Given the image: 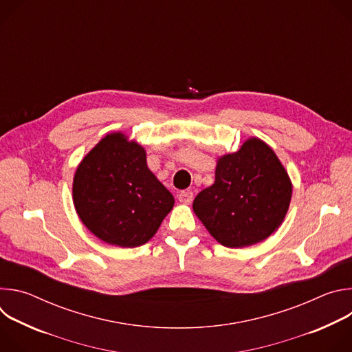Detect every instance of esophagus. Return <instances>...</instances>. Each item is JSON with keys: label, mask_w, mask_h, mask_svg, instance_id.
<instances>
[{"label": "esophagus", "mask_w": 352, "mask_h": 352, "mask_svg": "<svg viewBox=\"0 0 352 352\" xmlns=\"http://www.w3.org/2000/svg\"><path fill=\"white\" fill-rule=\"evenodd\" d=\"M178 200H179L181 204H184V205L192 204V200H193V192H190V190H182V192H179V193H178Z\"/></svg>", "instance_id": "obj_1"}]
</instances>
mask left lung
<instances>
[{
    "label": "left lung",
    "instance_id": "obj_1",
    "mask_svg": "<svg viewBox=\"0 0 352 352\" xmlns=\"http://www.w3.org/2000/svg\"><path fill=\"white\" fill-rule=\"evenodd\" d=\"M291 193V181L276 153L252 138L217 162L214 184L197 193L193 212L221 245L243 248L280 227Z\"/></svg>",
    "mask_w": 352,
    "mask_h": 352
}]
</instances>
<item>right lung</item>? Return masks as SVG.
I'll use <instances>...</instances> for the list:
<instances>
[{
  "label": "right lung",
  "mask_w": 352,
  "mask_h": 352,
  "mask_svg": "<svg viewBox=\"0 0 352 352\" xmlns=\"http://www.w3.org/2000/svg\"><path fill=\"white\" fill-rule=\"evenodd\" d=\"M72 192L82 223L121 248L146 243L174 206L170 190L147 168L144 148L122 133L107 135L90 150Z\"/></svg>",
  "instance_id": "right-lung-1"
}]
</instances>
